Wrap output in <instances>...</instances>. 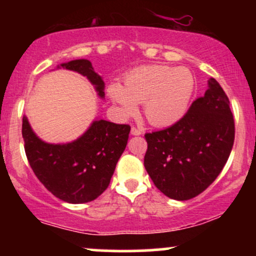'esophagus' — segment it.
Listing matches in <instances>:
<instances>
[{"label":"esophagus","instance_id":"34e87169","mask_svg":"<svg viewBox=\"0 0 256 256\" xmlns=\"http://www.w3.org/2000/svg\"><path fill=\"white\" fill-rule=\"evenodd\" d=\"M131 134L132 136H140V134H142V130L140 128H131Z\"/></svg>","mask_w":256,"mask_h":256}]
</instances>
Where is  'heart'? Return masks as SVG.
Wrapping results in <instances>:
<instances>
[{"label": "heart", "mask_w": 256, "mask_h": 256, "mask_svg": "<svg viewBox=\"0 0 256 256\" xmlns=\"http://www.w3.org/2000/svg\"><path fill=\"white\" fill-rule=\"evenodd\" d=\"M195 90V78L185 67L149 64L128 74L125 84L112 83L107 94L124 118L137 116V104L154 126H168L184 116Z\"/></svg>", "instance_id": "b5f03b06"}]
</instances>
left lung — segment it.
<instances>
[{
    "label": "left lung",
    "mask_w": 256,
    "mask_h": 256,
    "mask_svg": "<svg viewBox=\"0 0 256 256\" xmlns=\"http://www.w3.org/2000/svg\"><path fill=\"white\" fill-rule=\"evenodd\" d=\"M144 167L164 195L186 201L216 180L234 140L230 101L214 78L188 113L165 130L146 134Z\"/></svg>",
    "instance_id": "1"
}]
</instances>
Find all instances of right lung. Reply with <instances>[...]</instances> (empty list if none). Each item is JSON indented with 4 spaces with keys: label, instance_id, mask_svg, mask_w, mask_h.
<instances>
[{
    "label": "right lung",
    "instance_id": "right-lung-1",
    "mask_svg": "<svg viewBox=\"0 0 256 256\" xmlns=\"http://www.w3.org/2000/svg\"><path fill=\"white\" fill-rule=\"evenodd\" d=\"M77 72L104 98V82L86 58L58 64ZM130 126L95 119L88 130L68 143L44 142L22 116L25 152L36 177L58 198L68 204H85L98 198L110 185L116 162L128 144Z\"/></svg>",
    "mask_w": 256,
    "mask_h": 256
}]
</instances>
